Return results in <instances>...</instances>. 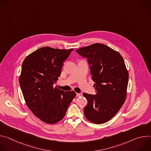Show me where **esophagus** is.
I'll return each mask as SVG.
<instances>
[{"label": "esophagus", "instance_id": "34e87169", "mask_svg": "<svg viewBox=\"0 0 151 151\" xmlns=\"http://www.w3.org/2000/svg\"><path fill=\"white\" fill-rule=\"evenodd\" d=\"M82 96V93H76V96H78V97H81Z\"/></svg>", "mask_w": 151, "mask_h": 151}]
</instances>
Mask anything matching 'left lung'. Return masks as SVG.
<instances>
[{
	"instance_id": "8db88e82",
	"label": "left lung",
	"mask_w": 151,
	"mask_h": 151,
	"mask_svg": "<svg viewBox=\"0 0 151 151\" xmlns=\"http://www.w3.org/2000/svg\"><path fill=\"white\" fill-rule=\"evenodd\" d=\"M87 59L96 94L84 93L87 104L83 108L85 118L100 124L112 119L126 99L128 73L121 54L102 44H94L77 50Z\"/></svg>"
}]
</instances>
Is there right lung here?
Returning a JSON list of instances; mask_svg holds the SVG:
<instances>
[{"mask_svg": "<svg viewBox=\"0 0 151 151\" xmlns=\"http://www.w3.org/2000/svg\"><path fill=\"white\" fill-rule=\"evenodd\" d=\"M72 51L40 48L29 55L22 64L19 82L24 99L33 114L45 123L61 121L76 96L73 91L53 87L63 62Z\"/></svg>", "mask_w": 151, "mask_h": 151, "instance_id": "obj_1", "label": "right lung"}]
</instances>
